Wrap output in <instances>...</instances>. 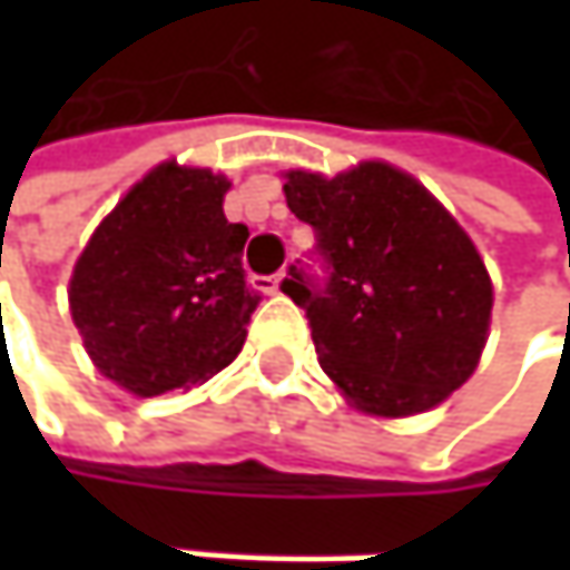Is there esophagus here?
<instances>
[{"instance_id": "1", "label": "esophagus", "mask_w": 570, "mask_h": 570, "mask_svg": "<svg viewBox=\"0 0 570 570\" xmlns=\"http://www.w3.org/2000/svg\"><path fill=\"white\" fill-rule=\"evenodd\" d=\"M257 284H261V289H264V293H281V289H284V284H286V274H274V277H261Z\"/></svg>"}]
</instances>
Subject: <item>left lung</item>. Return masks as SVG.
<instances>
[{
  "mask_svg": "<svg viewBox=\"0 0 570 570\" xmlns=\"http://www.w3.org/2000/svg\"><path fill=\"white\" fill-rule=\"evenodd\" d=\"M286 207L320 234L333 274L284 293L306 309L323 373L353 409L405 419L435 409L475 373L492 277L465 227L412 174L360 161L336 177L284 171Z\"/></svg>",
  "mask_w": 570,
  "mask_h": 570,
  "instance_id": "8db88e82",
  "label": "left lung"
}]
</instances>
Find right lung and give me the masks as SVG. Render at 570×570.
Instances as JSON below:
<instances>
[{
	"label": "right lung",
	"mask_w": 570,
	"mask_h": 570,
	"mask_svg": "<svg viewBox=\"0 0 570 570\" xmlns=\"http://www.w3.org/2000/svg\"><path fill=\"white\" fill-rule=\"evenodd\" d=\"M230 180L161 161L95 227L68 281L71 323L95 370L138 399L190 390L244 346L257 296L250 230L224 217Z\"/></svg>",
	"instance_id": "add662e5"
}]
</instances>
